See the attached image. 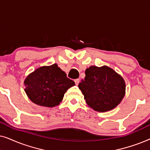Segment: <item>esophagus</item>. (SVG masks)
Here are the masks:
<instances>
[{"label": "esophagus", "mask_w": 150, "mask_h": 150, "mask_svg": "<svg viewBox=\"0 0 150 150\" xmlns=\"http://www.w3.org/2000/svg\"><path fill=\"white\" fill-rule=\"evenodd\" d=\"M74 82H75L76 85H79V84L80 80H79V79H75V80H74Z\"/></svg>", "instance_id": "esophagus-1"}]
</instances>
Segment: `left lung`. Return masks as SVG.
<instances>
[{"label":"left lung","instance_id":"left-lung-1","mask_svg":"<svg viewBox=\"0 0 150 150\" xmlns=\"http://www.w3.org/2000/svg\"><path fill=\"white\" fill-rule=\"evenodd\" d=\"M79 87L86 103L98 112L113 109L122 102L126 93L123 78L110 67L90 66L85 70V79Z\"/></svg>","mask_w":150,"mask_h":150}]
</instances>
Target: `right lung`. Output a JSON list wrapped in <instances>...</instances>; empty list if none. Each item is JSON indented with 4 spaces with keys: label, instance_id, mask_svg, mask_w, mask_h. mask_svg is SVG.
Masks as SVG:
<instances>
[{
    "label": "right lung",
    "instance_id": "right-lung-1",
    "mask_svg": "<svg viewBox=\"0 0 150 150\" xmlns=\"http://www.w3.org/2000/svg\"><path fill=\"white\" fill-rule=\"evenodd\" d=\"M24 84V91L33 103L51 108L59 105L67 90L75 85L56 63L39 67L26 78Z\"/></svg>",
    "mask_w": 150,
    "mask_h": 150
}]
</instances>
